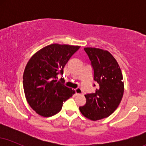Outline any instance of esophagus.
<instances>
[{"instance_id":"34e87169","label":"esophagus","mask_w":146,"mask_h":146,"mask_svg":"<svg viewBox=\"0 0 146 146\" xmlns=\"http://www.w3.org/2000/svg\"><path fill=\"white\" fill-rule=\"evenodd\" d=\"M75 90V93H76L77 95H80L82 93V89L80 88H77Z\"/></svg>"}]
</instances>
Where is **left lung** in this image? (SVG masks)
I'll use <instances>...</instances> for the list:
<instances>
[{
    "label": "left lung",
    "mask_w": 146,
    "mask_h": 146,
    "mask_svg": "<svg viewBox=\"0 0 146 146\" xmlns=\"http://www.w3.org/2000/svg\"><path fill=\"white\" fill-rule=\"evenodd\" d=\"M84 49L91 62L93 79L98 86L95 92L84 95L86 104L79 108L85 117L97 121L110 116L119 105L124 90L123 75L117 60L108 51Z\"/></svg>",
    "instance_id": "left-lung-1"
}]
</instances>
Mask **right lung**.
Wrapping results in <instances>:
<instances>
[{
	"instance_id": "1",
	"label": "right lung",
	"mask_w": 146,
	"mask_h": 146,
	"mask_svg": "<svg viewBox=\"0 0 146 146\" xmlns=\"http://www.w3.org/2000/svg\"><path fill=\"white\" fill-rule=\"evenodd\" d=\"M80 46L52 44L36 52L29 60L23 74V88L27 101L33 110L48 117L61 110L63 102L75 93L58 81L63 68Z\"/></svg>"
}]
</instances>
